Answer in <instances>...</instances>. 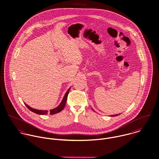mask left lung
I'll return each instance as SVG.
<instances>
[{
    "label": "left lung",
    "mask_w": 159,
    "mask_h": 159,
    "mask_svg": "<svg viewBox=\"0 0 159 159\" xmlns=\"http://www.w3.org/2000/svg\"><path fill=\"white\" fill-rule=\"evenodd\" d=\"M93 111H94V110L93 109ZM118 115H119V114H117V115H112V116H118Z\"/></svg>",
    "instance_id": "left-lung-1"
}]
</instances>
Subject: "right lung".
Listing matches in <instances>:
<instances>
[{
	"label": "right lung",
	"instance_id": "add662e5",
	"mask_svg": "<svg viewBox=\"0 0 159 159\" xmlns=\"http://www.w3.org/2000/svg\"><path fill=\"white\" fill-rule=\"evenodd\" d=\"M70 87L68 89V90L67 91V92L66 93L65 95L64 96V98H63V100L61 102L60 104L55 109H53L52 110H50V111L48 112V111H42V110H38V109H33L32 107H31L30 106H29L28 104H26V103H25V104L26 105V106L33 112L35 113V114H40V115H46L48 113H50V115H53V114H57V113H58L60 112H61L64 107L65 105H66V101H67V95H68V93H69V91L70 90Z\"/></svg>",
	"mask_w": 159,
	"mask_h": 159
}]
</instances>
